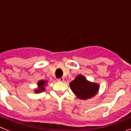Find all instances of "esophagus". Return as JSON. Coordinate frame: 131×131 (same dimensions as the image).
<instances>
[{
  "label": "esophagus",
  "mask_w": 131,
  "mask_h": 131,
  "mask_svg": "<svg viewBox=\"0 0 131 131\" xmlns=\"http://www.w3.org/2000/svg\"><path fill=\"white\" fill-rule=\"evenodd\" d=\"M57 81L59 82H63V81H64V78H63V77H62V78L58 79Z\"/></svg>",
  "instance_id": "1"
}]
</instances>
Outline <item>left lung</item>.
Returning <instances> with one entry per match:
<instances>
[{"mask_svg": "<svg viewBox=\"0 0 131 131\" xmlns=\"http://www.w3.org/2000/svg\"><path fill=\"white\" fill-rule=\"evenodd\" d=\"M73 92L80 99H88L95 95L99 85L89 82L83 75H78L69 84Z\"/></svg>", "mask_w": 131, "mask_h": 131, "instance_id": "left-lung-1", "label": "left lung"}]
</instances>
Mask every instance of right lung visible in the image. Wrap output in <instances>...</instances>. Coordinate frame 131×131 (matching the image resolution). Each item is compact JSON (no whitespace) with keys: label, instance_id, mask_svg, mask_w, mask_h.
Masks as SVG:
<instances>
[{"label":"right lung","instance_id":"1","mask_svg":"<svg viewBox=\"0 0 131 131\" xmlns=\"http://www.w3.org/2000/svg\"><path fill=\"white\" fill-rule=\"evenodd\" d=\"M45 83L46 81H43V80H41L40 81H39L38 83V86H39V88H38L37 90H36L35 92L36 93H39V92H41L42 91H45V88H44V86H45ZM45 85H47V84H45Z\"/></svg>","mask_w":131,"mask_h":131}]
</instances>
